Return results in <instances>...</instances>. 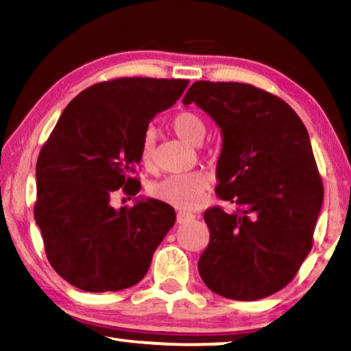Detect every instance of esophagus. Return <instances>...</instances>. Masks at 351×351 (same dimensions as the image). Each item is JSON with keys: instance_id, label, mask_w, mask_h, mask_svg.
<instances>
[{"instance_id": "esophagus-1", "label": "esophagus", "mask_w": 351, "mask_h": 351, "mask_svg": "<svg viewBox=\"0 0 351 351\" xmlns=\"http://www.w3.org/2000/svg\"><path fill=\"white\" fill-rule=\"evenodd\" d=\"M192 219H195V213H190V212H184V210H180L176 213V221L180 224H184L187 221H192Z\"/></svg>"}]
</instances>
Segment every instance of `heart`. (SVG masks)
I'll use <instances>...</instances> for the list:
<instances>
[{
	"mask_svg": "<svg viewBox=\"0 0 351 351\" xmlns=\"http://www.w3.org/2000/svg\"><path fill=\"white\" fill-rule=\"evenodd\" d=\"M171 128L175 133L189 144L198 145L204 139L206 122L198 112L181 111L171 119ZM154 150V132L153 128H147L141 139L139 156L141 162L145 167H150L153 162ZM210 186V180L201 171H190V173L170 175L164 180L154 182L150 192L154 198L164 201L178 209L190 210L195 209L203 199L204 193Z\"/></svg>",
	"mask_w": 351,
	"mask_h": 351,
	"instance_id": "heart-1",
	"label": "heart"
}]
</instances>
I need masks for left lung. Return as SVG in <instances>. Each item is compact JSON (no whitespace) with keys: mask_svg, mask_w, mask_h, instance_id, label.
I'll return each instance as SVG.
<instances>
[{"mask_svg":"<svg viewBox=\"0 0 351 351\" xmlns=\"http://www.w3.org/2000/svg\"><path fill=\"white\" fill-rule=\"evenodd\" d=\"M195 104L221 128L218 198L237 206L204 212L209 245L198 271L207 288L234 300H258L293 280L313 247L324 186L310 136L280 97L247 83L195 82Z\"/></svg>","mask_w":351,"mask_h":351,"instance_id":"8db88e82","label":"left lung"}]
</instances>
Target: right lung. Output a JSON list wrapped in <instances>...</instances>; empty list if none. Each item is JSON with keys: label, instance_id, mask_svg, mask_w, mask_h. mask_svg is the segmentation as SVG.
<instances>
[{"label": "right lung", "instance_id": "obj_1", "mask_svg": "<svg viewBox=\"0 0 351 351\" xmlns=\"http://www.w3.org/2000/svg\"><path fill=\"white\" fill-rule=\"evenodd\" d=\"M187 85L150 77L96 83L71 100L41 148L34 217L51 266L73 287L121 291L147 274L175 209L153 198L114 209L111 198L117 189L139 192L142 134Z\"/></svg>", "mask_w": 351, "mask_h": 351}]
</instances>
